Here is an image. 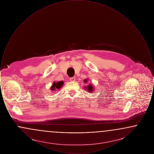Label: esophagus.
I'll use <instances>...</instances> for the list:
<instances>
[{"mask_svg":"<svg viewBox=\"0 0 154 154\" xmlns=\"http://www.w3.org/2000/svg\"><path fill=\"white\" fill-rule=\"evenodd\" d=\"M70 80L71 81H74L75 80V77H71L70 79Z\"/></svg>","mask_w":154,"mask_h":154,"instance_id":"obj_1","label":"esophagus"}]
</instances>
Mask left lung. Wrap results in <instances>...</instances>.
I'll return each mask as SVG.
<instances>
[{
    "instance_id": "1",
    "label": "left lung",
    "mask_w": 154,
    "mask_h": 154,
    "mask_svg": "<svg viewBox=\"0 0 154 154\" xmlns=\"http://www.w3.org/2000/svg\"><path fill=\"white\" fill-rule=\"evenodd\" d=\"M84 82H87V80H85ZM85 88H87V89L88 90V92H92L93 91V90H94V88H93V87H92V85H88V86L86 87Z\"/></svg>"
}]
</instances>
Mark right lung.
Returning a JSON list of instances; mask_svg holds the SVG:
<instances>
[{"mask_svg":"<svg viewBox=\"0 0 154 154\" xmlns=\"http://www.w3.org/2000/svg\"><path fill=\"white\" fill-rule=\"evenodd\" d=\"M63 85V81H59V82H54L52 84V86L51 87V90H55V89L58 90L60 88H61Z\"/></svg>","mask_w":154,"mask_h":154,"instance_id":"obj_1","label":"right lung"}]
</instances>
